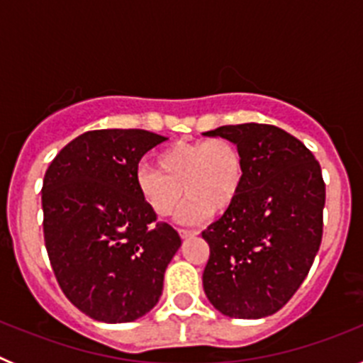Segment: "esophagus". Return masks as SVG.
I'll return each instance as SVG.
<instances>
[{
	"label": "esophagus",
	"mask_w": 363,
	"mask_h": 363,
	"mask_svg": "<svg viewBox=\"0 0 363 363\" xmlns=\"http://www.w3.org/2000/svg\"><path fill=\"white\" fill-rule=\"evenodd\" d=\"M178 230L182 238H187V236H194V234H198V230L194 229H178Z\"/></svg>",
	"instance_id": "1"
}]
</instances>
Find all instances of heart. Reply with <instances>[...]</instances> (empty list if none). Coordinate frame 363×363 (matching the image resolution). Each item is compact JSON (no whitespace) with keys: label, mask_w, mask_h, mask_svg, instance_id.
<instances>
[{"label":"heart","mask_w":363,"mask_h":363,"mask_svg":"<svg viewBox=\"0 0 363 363\" xmlns=\"http://www.w3.org/2000/svg\"><path fill=\"white\" fill-rule=\"evenodd\" d=\"M156 167L143 163L134 172V184L143 203L158 216H169L182 201V221H198L223 214L242 191L245 167L238 145L227 138L179 142L156 154Z\"/></svg>","instance_id":"1"}]
</instances>
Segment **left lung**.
<instances>
[{
  "instance_id": "1",
  "label": "left lung",
  "mask_w": 363,
  "mask_h": 363,
  "mask_svg": "<svg viewBox=\"0 0 363 363\" xmlns=\"http://www.w3.org/2000/svg\"><path fill=\"white\" fill-rule=\"evenodd\" d=\"M236 143L245 178L229 211L201 233L209 243L203 289L230 318H264L296 293L323 234L325 184L318 160L274 125L205 133Z\"/></svg>"
}]
</instances>
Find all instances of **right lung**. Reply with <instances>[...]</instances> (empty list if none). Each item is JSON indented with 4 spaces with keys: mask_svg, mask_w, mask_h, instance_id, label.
Instances as JSON below:
<instances>
[{
    "mask_svg": "<svg viewBox=\"0 0 363 363\" xmlns=\"http://www.w3.org/2000/svg\"><path fill=\"white\" fill-rule=\"evenodd\" d=\"M165 140L142 129L89 130L45 172L43 236L54 277L70 303L98 322L125 323L149 313L182 245L134 184L143 154Z\"/></svg>",
    "mask_w": 363,
    "mask_h": 363,
    "instance_id": "add662e5",
    "label": "right lung"
}]
</instances>
